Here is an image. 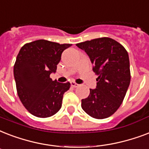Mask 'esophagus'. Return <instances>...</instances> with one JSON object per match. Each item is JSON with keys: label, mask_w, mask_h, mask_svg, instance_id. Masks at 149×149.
Here are the masks:
<instances>
[{"label": "esophagus", "mask_w": 149, "mask_h": 149, "mask_svg": "<svg viewBox=\"0 0 149 149\" xmlns=\"http://www.w3.org/2000/svg\"><path fill=\"white\" fill-rule=\"evenodd\" d=\"M71 85L73 88H77V87H78V86H79V85H78V84H77V83H75V82H74V81H71Z\"/></svg>", "instance_id": "34e87169"}]
</instances>
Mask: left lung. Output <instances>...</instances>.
Masks as SVG:
<instances>
[{
	"label": "left lung",
	"instance_id": "left-lung-1",
	"mask_svg": "<svg viewBox=\"0 0 149 149\" xmlns=\"http://www.w3.org/2000/svg\"><path fill=\"white\" fill-rule=\"evenodd\" d=\"M88 54L98 74L96 88L81 100L83 110L95 119L109 117L124 100L131 81L127 52L111 38L102 37L76 44Z\"/></svg>",
	"mask_w": 149,
	"mask_h": 149
}]
</instances>
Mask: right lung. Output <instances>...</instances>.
Listing matches in <instances>:
<instances>
[{"mask_svg":"<svg viewBox=\"0 0 149 149\" xmlns=\"http://www.w3.org/2000/svg\"><path fill=\"white\" fill-rule=\"evenodd\" d=\"M71 44H59L40 40L21 48L14 66V77L18 97L28 111L37 117H49L61 108L69 82L60 83L49 78L64 49Z\"/></svg>","mask_w":149,"mask_h":149,"instance_id":"add662e5","label":"right lung"}]
</instances>
